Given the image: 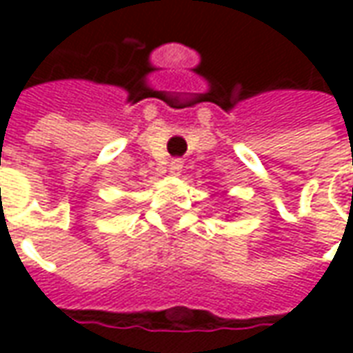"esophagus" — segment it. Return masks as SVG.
Masks as SVG:
<instances>
[{"label":"esophagus","mask_w":353,"mask_h":353,"mask_svg":"<svg viewBox=\"0 0 353 353\" xmlns=\"http://www.w3.org/2000/svg\"><path fill=\"white\" fill-rule=\"evenodd\" d=\"M181 168H183V161H181V159H174V161L170 162V174H174V176H179Z\"/></svg>","instance_id":"obj_1"}]
</instances>
